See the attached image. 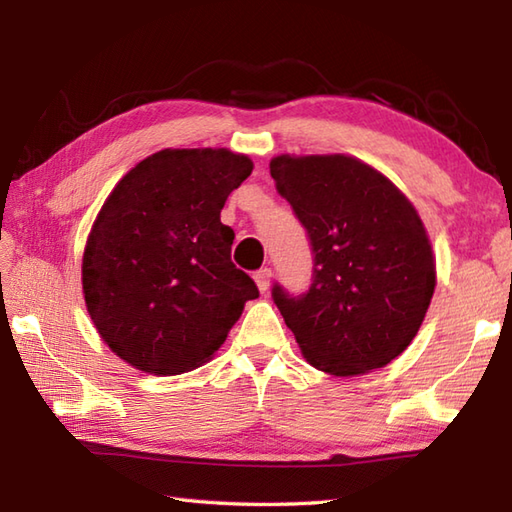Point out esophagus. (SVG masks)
Instances as JSON below:
<instances>
[{
  "label": "esophagus",
  "mask_w": 512,
  "mask_h": 512,
  "mask_svg": "<svg viewBox=\"0 0 512 512\" xmlns=\"http://www.w3.org/2000/svg\"><path fill=\"white\" fill-rule=\"evenodd\" d=\"M270 277H273V273H270L268 268L257 270V273L253 275L255 284H257V288H259V292H262V295H266V292H268V286H270Z\"/></svg>",
  "instance_id": "obj_1"
}]
</instances>
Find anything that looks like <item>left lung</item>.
Returning <instances> with one entry per match:
<instances>
[{
	"label": "left lung",
	"mask_w": 512,
	"mask_h": 512,
	"mask_svg": "<svg viewBox=\"0 0 512 512\" xmlns=\"http://www.w3.org/2000/svg\"><path fill=\"white\" fill-rule=\"evenodd\" d=\"M277 191L306 226L314 281L273 299L306 361L332 376L385 367L418 334L436 290V257L416 206L345 154L270 160Z\"/></svg>",
	"instance_id": "8db88e82"
}]
</instances>
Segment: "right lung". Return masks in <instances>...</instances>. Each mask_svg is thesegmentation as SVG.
I'll return each instance as SVG.
<instances>
[{"label":"right lung","instance_id":"obj_1","mask_svg":"<svg viewBox=\"0 0 512 512\" xmlns=\"http://www.w3.org/2000/svg\"><path fill=\"white\" fill-rule=\"evenodd\" d=\"M253 160L231 149H162L118 180L83 250L94 328L125 363L176 376L211 361L255 281L231 262L220 211Z\"/></svg>","mask_w":512,"mask_h":512}]
</instances>
